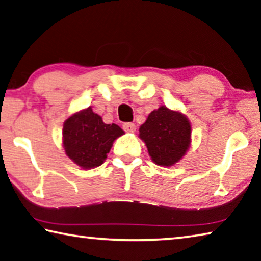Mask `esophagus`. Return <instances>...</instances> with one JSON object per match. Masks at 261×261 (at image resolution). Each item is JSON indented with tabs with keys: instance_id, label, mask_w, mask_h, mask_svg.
Segmentation results:
<instances>
[{
	"instance_id": "obj_1",
	"label": "esophagus",
	"mask_w": 261,
	"mask_h": 261,
	"mask_svg": "<svg viewBox=\"0 0 261 261\" xmlns=\"http://www.w3.org/2000/svg\"><path fill=\"white\" fill-rule=\"evenodd\" d=\"M123 129L126 132H135L136 131V125L134 123H124Z\"/></svg>"
}]
</instances>
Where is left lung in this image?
I'll use <instances>...</instances> for the list:
<instances>
[{
    "mask_svg": "<svg viewBox=\"0 0 261 261\" xmlns=\"http://www.w3.org/2000/svg\"><path fill=\"white\" fill-rule=\"evenodd\" d=\"M190 124L182 114L160 107L140 126L139 137L156 165L172 166L185 155L190 143Z\"/></svg>",
    "mask_w": 261,
    "mask_h": 261,
    "instance_id": "left-lung-1",
    "label": "left lung"
}]
</instances>
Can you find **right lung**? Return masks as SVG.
<instances>
[{
	"label": "right lung",
	"mask_w": 261,
	"mask_h": 261,
	"mask_svg": "<svg viewBox=\"0 0 261 261\" xmlns=\"http://www.w3.org/2000/svg\"><path fill=\"white\" fill-rule=\"evenodd\" d=\"M124 131L116 124L103 123L101 116L88 108L71 116L64 124V147L69 158L82 168L100 166L114 140Z\"/></svg>",
	"instance_id": "add662e5"
}]
</instances>
